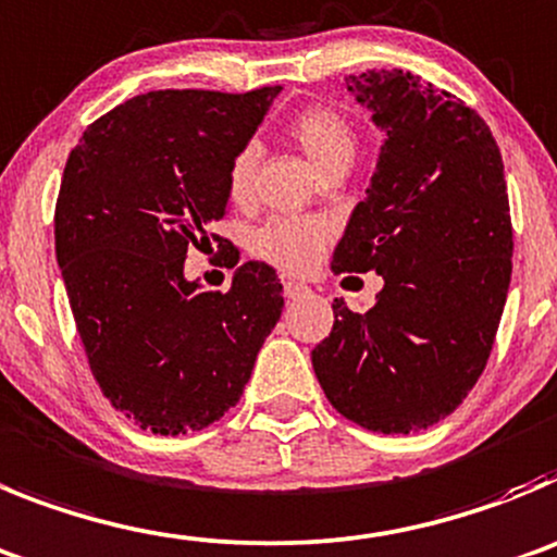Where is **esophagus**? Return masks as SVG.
I'll return each instance as SVG.
<instances>
[{
  "label": "esophagus",
  "instance_id": "esophagus-1",
  "mask_svg": "<svg viewBox=\"0 0 557 557\" xmlns=\"http://www.w3.org/2000/svg\"><path fill=\"white\" fill-rule=\"evenodd\" d=\"M284 295H287L289 300H298L304 298V295H309V287L300 282H284Z\"/></svg>",
  "mask_w": 557,
  "mask_h": 557
}]
</instances>
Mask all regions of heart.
<instances>
[{"instance_id":"obj_1","label":"heart","mask_w":557,"mask_h":557,"mask_svg":"<svg viewBox=\"0 0 557 557\" xmlns=\"http://www.w3.org/2000/svg\"><path fill=\"white\" fill-rule=\"evenodd\" d=\"M289 137L298 143V149L309 157L320 173L329 168L354 162L356 135L342 119L339 112L329 107H309L289 121ZM259 151L257 146H243L228 165L226 187L232 201L243 203L251 198L253 176H257ZM325 239V226L318 221H300V218H275L268 226L259 228L253 237V248L259 257L287 270L312 268L318 259L320 245Z\"/></svg>"}]
</instances>
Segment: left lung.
Here are the masks:
<instances>
[{
  "instance_id": "left-lung-1",
  "label": "left lung",
  "mask_w": 557,
  "mask_h": 557,
  "mask_svg": "<svg viewBox=\"0 0 557 557\" xmlns=\"http://www.w3.org/2000/svg\"><path fill=\"white\" fill-rule=\"evenodd\" d=\"M345 82L384 146L331 268L375 270L384 289L361 314L334 298L312 367L342 417L417 433L461 406L492 354L513 253L503 157L475 110L411 71Z\"/></svg>"
}]
</instances>
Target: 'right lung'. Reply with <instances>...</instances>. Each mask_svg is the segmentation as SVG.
<instances>
[{
  "label": "right lung",
  "mask_w": 557,
  "mask_h": 557,
  "mask_svg": "<svg viewBox=\"0 0 557 557\" xmlns=\"http://www.w3.org/2000/svg\"><path fill=\"white\" fill-rule=\"evenodd\" d=\"M278 94L151 90L94 121L65 162L54 251L71 312L104 397L143 431L221 420L282 318L270 264H239L228 293L185 275L190 248H226L212 226L228 165Z\"/></svg>",
  "instance_id": "obj_1"
}]
</instances>
